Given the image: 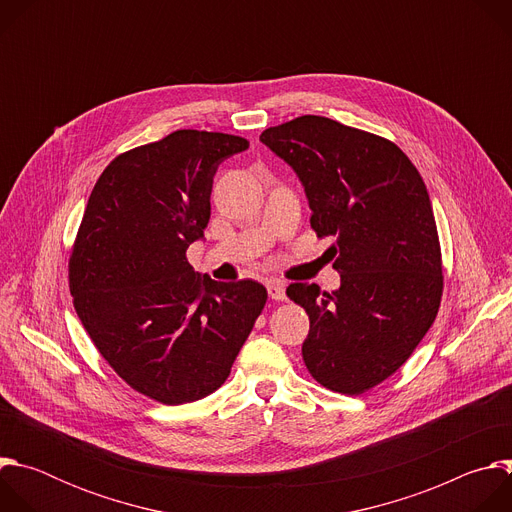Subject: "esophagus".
Instances as JSON below:
<instances>
[{
    "instance_id": "1",
    "label": "esophagus",
    "mask_w": 512,
    "mask_h": 512,
    "mask_svg": "<svg viewBox=\"0 0 512 512\" xmlns=\"http://www.w3.org/2000/svg\"><path fill=\"white\" fill-rule=\"evenodd\" d=\"M267 294H269L271 300L283 302L285 300V285L281 281H269L267 283Z\"/></svg>"
}]
</instances>
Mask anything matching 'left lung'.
Returning <instances> with one entry per match:
<instances>
[{"label": "left lung", "instance_id": "obj_1", "mask_svg": "<svg viewBox=\"0 0 512 512\" xmlns=\"http://www.w3.org/2000/svg\"><path fill=\"white\" fill-rule=\"evenodd\" d=\"M259 139L298 174L316 235L334 237L340 287L285 291L310 316L304 362L326 389L360 395L401 367L440 310L442 249L425 182L393 141L328 117L302 115Z\"/></svg>", "mask_w": 512, "mask_h": 512}]
</instances>
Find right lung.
<instances>
[{
    "instance_id": "add662e5",
    "label": "right lung",
    "mask_w": 512,
    "mask_h": 512,
    "mask_svg": "<svg viewBox=\"0 0 512 512\" xmlns=\"http://www.w3.org/2000/svg\"><path fill=\"white\" fill-rule=\"evenodd\" d=\"M239 135L178 129L99 176L68 259L75 310L101 356L164 405L221 387L267 302L253 281H214L186 259L204 237L212 178Z\"/></svg>"
}]
</instances>
